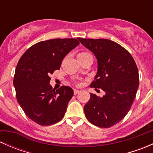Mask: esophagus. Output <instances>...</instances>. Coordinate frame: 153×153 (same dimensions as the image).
Returning a JSON list of instances; mask_svg holds the SVG:
<instances>
[{"label":"esophagus","mask_w":153,"mask_h":153,"mask_svg":"<svg viewBox=\"0 0 153 153\" xmlns=\"http://www.w3.org/2000/svg\"><path fill=\"white\" fill-rule=\"evenodd\" d=\"M80 91L78 89H74V95H77L78 93H79Z\"/></svg>","instance_id":"34e87169"}]
</instances>
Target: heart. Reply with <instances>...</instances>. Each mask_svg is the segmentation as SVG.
<instances>
[{"instance_id": "1", "label": "heart", "mask_w": 153, "mask_h": 153, "mask_svg": "<svg viewBox=\"0 0 153 153\" xmlns=\"http://www.w3.org/2000/svg\"><path fill=\"white\" fill-rule=\"evenodd\" d=\"M91 55V54L89 53V52H80V53L78 55V59H81V58H85V57H86L87 55Z\"/></svg>"}]
</instances>
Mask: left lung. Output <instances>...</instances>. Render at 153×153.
I'll use <instances>...</instances> for the list:
<instances>
[{"label":"left lung","instance_id":"obj_1","mask_svg":"<svg viewBox=\"0 0 153 153\" xmlns=\"http://www.w3.org/2000/svg\"><path fill=\"white\" fill-rule=\"evenodd\" d=\"M78 39L98 61V72L90 87L106 92L102 98L90 93L84 107L85 116L95 126L111 127L126 116L132 105L139 85L138 67L130 53L114 41Z\"/></svg>","mask_w":153,"mask_h":153}]
</instances>
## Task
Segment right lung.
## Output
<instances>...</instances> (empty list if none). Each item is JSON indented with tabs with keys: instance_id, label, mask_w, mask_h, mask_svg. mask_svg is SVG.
<instances>
[{
	"instance_id": "add662e5",
	"label": "right lung",
	"mask_w": 153,
	"mask_h": 153,
	"mask_svg": "<svg viewBox=\"0 0 153 153\" xmlns=\"http://www.w3.org/2000/svg\"><path fill=\"white\" fill-rule=\"evenodd\" d=\"M78 44L75 38L41 41L20 58L13 81L17 101L34 122L49 126L64 118L73 90L62 86L55 91L49 84V76L60 69L64 57Z\"/></svg>"
}]
</instances>
